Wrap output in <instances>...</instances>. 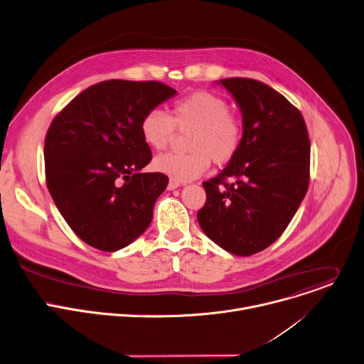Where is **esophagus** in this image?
<instances>
[{
  "instance_id": "34e87169",
  "label": "esophagus",
  "mask_w": 364,
  "mask_h": 364,
  "mask_svg": "<svg viewBox=\"0 0 364 364\" xmlns=\"http://www.w3.org/2000/svg\"><path fill=\"white\" fill-rule=\"evenodd\" d=\"M182 183L181 182H178V181H175V179H171L169 181V185H168V189H171V191H173V189H176V188H179Z\"/></svg>"
}]
</instances>
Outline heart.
<instances>
[{"label": "heart", "instance_id": "obj_1", "mask_svg": "<svg viewBox=\"0 0 364 364\" xmlns=\"http://www.w3.org/2000/svg\"><path fill=\"white\" fill-rule=\"evenodd\" d=\"M140 133L143 141L157 151L168 149L176 133H189L188 153L160 154L153 161L157 172L188 182L207 172L211 160L217 166L230 164L243 140V124L225 98L195 91L178 100L169 115L160 109L147 111L140 121Z\"/></svg>", "mask_w": 364, "mask_h": 364}]
</instances>
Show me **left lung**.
Listing matches in <instances>:
<instances>
[{
    "mask_svg": "<svg viewBox=\"0 0 364 364\" xmlns=\"http://www.w3.org/2000/svg\"><path fill=\"white\" fill-rule=\"evenodd\" d=\"M220 82L243 114V140L227 168L203 182L207 200L196 218L220 247L252 256L274 243L298 211L311 141L301 111L269 85L250 77Z\"/></svg>",
    "mask_w": 364,
    "mask_h": 364,
    "instance_id": "left-lung-1",
    "label": "left lung"
}]
</instances>
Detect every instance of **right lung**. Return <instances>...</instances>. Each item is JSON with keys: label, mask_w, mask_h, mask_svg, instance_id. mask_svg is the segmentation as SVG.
Wrapping results in <instances>:
<instances>
[{"label": "right lung", "mask_w": 364, "mask_h": 364, "mask_svg": "<svg viewBox=\"0 0 364 364\" xmlns=\"http://www.w3.org/2000/svg\"><path fill=\"white\" fill-rule=\"evenodd\" d=\"M176 91L157 80L109 79L76 95L45 139L48 189L72 231L91 247L117 252L146 231L169 183L141 173L151 160L140 121Z\"/></svg>", "instance_id": "obj_1"}]
</instances>
